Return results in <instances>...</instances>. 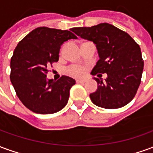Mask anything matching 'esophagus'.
Returning <instances> with one entry per match:
<instances>
[{
  "mask_svg": "<svg viewBox=\"0 0 153 153\" xmlns=\"http://www.w3.org/2000/svg\"><path fill=\"white\" fill-rule=\"evenodd\" d=\"M86 81H87L86 79H76L77 83H85Z\"/></svg>",
  "mask_w": 153,
  "mask_h": 153,
  "instance_id": "obj_1",
  "label": "esophagus"
}]
</instances>
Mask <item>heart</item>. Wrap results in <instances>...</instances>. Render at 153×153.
<instances>
[{
	"label": "heart",
	"instance_id": "b5f03b06",
	"mask_svg": "<svg viewBox=\"0 0 153 153\" xmlns=\"http://www.w3.org/2000/svg\"><path fill=\"white\" fill-rule=\"evenodd\" d=\"M84 68L79 65H72L68 67L67 69V73L72 75V76H81L84 74Z\"/></svg>",
	"mask_w": 153,
	"mask_h": 153
}]
</instances>
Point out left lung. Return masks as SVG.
<instances>
[{
    "instance_id": "8db88e82",
    "label": "left lung",
    "mask_w": 153,
    "mask_h": 153,
    "mask_svg": "<svg viewBox=\"0 0 153 153\" xmlns=\"http://www.w3.org/2000/svg\"><path fill=\"white\" fill-rule=\"evenodd\" d=\"M71 31L96 45L99 60L91 74H107L105 82L93 78L97 88L90 94L91 101L106 109L127 105L141 83L144 63L139 46L127 33L107 23L73 28Z\"/></svg>"
}]
</instances>
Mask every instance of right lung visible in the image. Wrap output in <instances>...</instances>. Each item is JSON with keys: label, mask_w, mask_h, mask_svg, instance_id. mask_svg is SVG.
<instances>
[{"label": "right lung", "mask_w": 153, "mask_h": 153, "mask_svg": "<svg viewBox=\"0 0 153 153\" xmlns=\"http://www.w3.org/2000/svg\"><path fill=\"white\" fill-rule=\"evenodd\" d=\"M76 39L68 30L39 27L17 45L10 60V81L17 96L28 109L38 114H53L68 102L75 80L69 76L47 80V66L59 60L60 46Z\"/></svg>", "instance_id": "add662e5"}]
</instances>
